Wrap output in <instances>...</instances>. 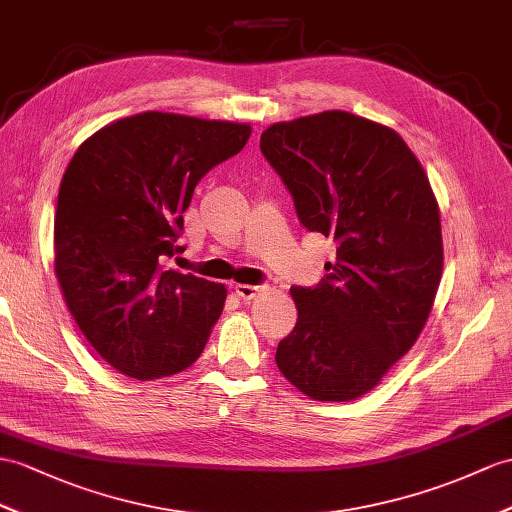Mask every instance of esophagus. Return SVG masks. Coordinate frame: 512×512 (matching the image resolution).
Returning a JSON list of instances; mask_svg holds the SVG:
<instances>
[{
    "label": "esophagus",
    "instance_id": "esophagus-1",
    "mask_svg": "<svg viewBox=\"0 0 512 512\" xmlns=\"http://www.w3.org/2000/svg\"><path fill=\"white\" fill-rule=\"evenodd\" d=\"M263 291H265V286H256V284H236L234 286V293L239 295L243 302H249V299L258 297Z\"/></svg>",
    "mask_w": 512,
    "mask_h": 512
}]
</instances>
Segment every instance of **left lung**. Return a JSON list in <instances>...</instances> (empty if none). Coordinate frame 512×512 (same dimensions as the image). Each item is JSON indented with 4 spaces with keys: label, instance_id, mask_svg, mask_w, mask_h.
Masks as SVG:
<instances>
[{
    "label": "left lung",
    "instance_id": "1",
    "mask_svg": "<svg viewBox=\"0 0 512 512\" xmlns=\"http://www.w3.org/2000/svg\"><path fill=\"white\" fill-rule=\"evenodd\" d=\"M260 152L299 221L336 241L328 276L291 289L297 323L278 345V369L310 400H356L415 345L439 291L443 236L430 180L393 128L345 110L273 123Z\"/></svg>",
    "mask_w": 512,
    "mask_h": 512
}]
</instances>
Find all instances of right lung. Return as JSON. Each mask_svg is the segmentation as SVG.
I'll return each mask as SVG.
<instances>
[{
  "mask_svg": "<svg viewBox=\"0 0 512 512\" xmlns=\"http://www.w3.org/2000/svg\"><path fill=\"white\" fill-rule=\"evenodd\" d=\"M249 123L139 112L86 139L60 182L54 271L78 328L110 367L167 378L204 352L228 289L162 271L197 182L239 154Z\"/></svg>",
  "mask_w": 512,
  "mask_h": 512,
  "instance_id": "right-lung-1",
  "label": "right lung"
}]
</instances>
